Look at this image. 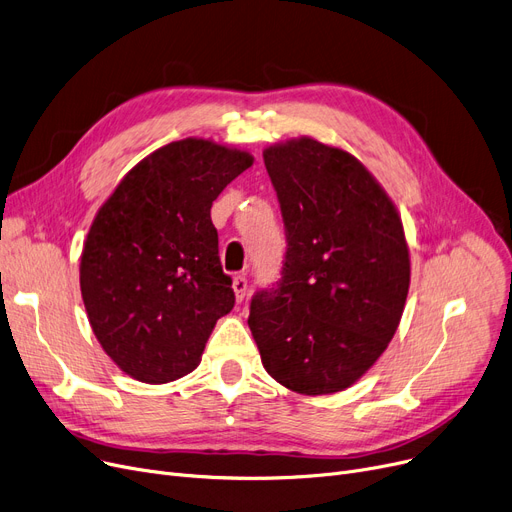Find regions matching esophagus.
<instances>
[{
    "label": "esophagus",
    "mask_w": 512,
    "mask_h": 512,
    "mask_svg": "<svg viewBox=\"0 0 512 512\" xmlns=\"http://www.w3.org/2000/svg\"><path fill=\"white\" fill-rule=\"evenodd\" d=\"M233 291H235L237 302H243V298H246V294H248V279H246V275H235L233 277Z\"/></svg>",
    "instance_id": "esophagus-1"
}]
</instances>
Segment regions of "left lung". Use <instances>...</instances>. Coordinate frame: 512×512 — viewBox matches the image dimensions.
I'll return each mask as SVG.
<instances>
[{"mask_svg": "<svg viewBox=\"0 0 512 512\" xmlns=\"http://www.w3.org/2000/svg\"><path fill=\"white\" fill-rule=\"evenodd\" d=\"M285 227L281 279L248 325L266 373L298 394L342 392L394 337L410 258L402 221L354 156L302 137L264 150Z\"/></svg>", "mask_w": 512, "mask_h": 512, "instance_id": "left-lung-1", "label": "left lung"}]
</instances>
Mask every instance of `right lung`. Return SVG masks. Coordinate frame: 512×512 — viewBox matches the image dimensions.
Segmentation results:
<instances>
[{
  "label": "right lung",
  "mask_w": 512,
  "mask_h": 512,
  "mask_svg": "<svg viewBox=\"0 0 512 512\" xmlns=\"http://www.w3.org/2000/svg\"><path fill=\"white\" fill-rule=\"evenodd\" d=\"M252 156L206 139L164 145L120 181L97 212L81 256V294L106 354L143 383L198 367L235 304L212 202Z\"/></svg>",
  "instance_id": "right-lung-1"
}]
</instances>
